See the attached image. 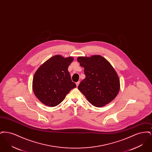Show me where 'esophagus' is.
Segmentation results:
<instances>
[{"mask_svg": "<svg viewBox=\"0 0 152 152\" xmlns=\"http://www.w3.org/2000/svg\"><path fill=\"white\" fill-rule=\"evenodd\" d=\"M80 81H77V82H76V86L77 87H78V86L79 85Z\"/></svg>", "mask_w": 152, "mask_h": 152, "instance_id": "obj_1", "label": "esophagus"}]
</instances>
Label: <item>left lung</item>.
I'll list each match as a JSON object with an SVG mask.
<instances>
[{"mask_svg": "<svg viewBox=\"0 0 152 152\" xmlns=\"http://www.w3.org/2000/svg\"><path fill=\"white\" fill-rule=\"evenodd\" d=\"M86 78L78 89L94 106L101 107L112 101L120 90V80L113 66L100 55L79 57Z\"/></svg>", "mask_w": 152, "mask_h": 152, "instance_id": "8db88e82", "label": "left lung"}]
</instances>
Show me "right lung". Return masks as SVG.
<instances>
[{
  "instance_id": "right-lung-1",
  "label": "right lung",
  "mask_w": 152,
  "mask_h": 152,
  "mask_svg": "<svg viewBox=\"0 0 152 152\" xmlns=\"http://www.w3.org/2000/svg\"><path fill=\"white\" fill-rule=\"evenodd\" d=\"M73 60L72 57L56 55L36 71L33 78V91L37 98L45 105L57 106L71 89L76 87L68 71Z\"/></svg>"
}]
</instances>
